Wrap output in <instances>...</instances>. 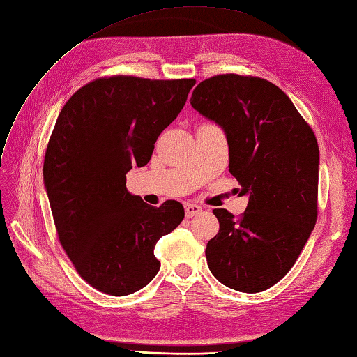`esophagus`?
<instances>
[{
  "instance_id": "esophagus-1",
  "label": "esophagus",
  "mask_w": 357,
  "mask_h": 357,
  "mask_svg": "<svg viewBox=\"0 0 357 357\" xmlns=\"http://www.w3.org/2000/svg\"><path fill=\"white\" fill-rule=\"evenodd\" d=\"M201 211V207L197 206V204H192V202H186L185 204V213H186V218H192L198 215Z\"/></svg>"
}]
</instances>
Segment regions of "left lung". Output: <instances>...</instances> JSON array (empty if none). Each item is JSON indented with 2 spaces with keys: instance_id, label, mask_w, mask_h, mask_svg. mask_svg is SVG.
I'll list each match as a JSON object with an SVG mask.
<instances>
[{
  "instance_id": "8db88e82",
  "label": "left lung",
  "mask_w": 357,
  "mask_h": 357,
  "mask_svg": "<svg viewBox=\"0 0 357 357\" xmlns=\"http://www.w3.org/2000/svg\"><path fill=\"white\" fill-rule=\"evenodd\" d=\"M190 105L224 129L229 172L249 197L238 218L213 210L219 233L207 243L208 268L233 290L264 291L294 266L315 227L317 138L290 98L257 76H211Z\"/></svg>"
}]
</instances>
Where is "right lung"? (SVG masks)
<instances>
[{"label":"right lung","mask_w":357,"mask_h":357,"mask_svg":"<svg viewBox=\"0 0 357 357\" xmlns=\"http://www.w3.org/2000/svg\"><path fill=\"white\" fill-rule=\"evenodd\" d=\"M195 79L115 75L94 79L66 102L47 142L43 180L60 243L96 290L128 296L155 278L158 240L177 228V201L146 204L126 174L147 165Z\"/></svg>","instance_id":"right-lung-1"}]
</instances>
